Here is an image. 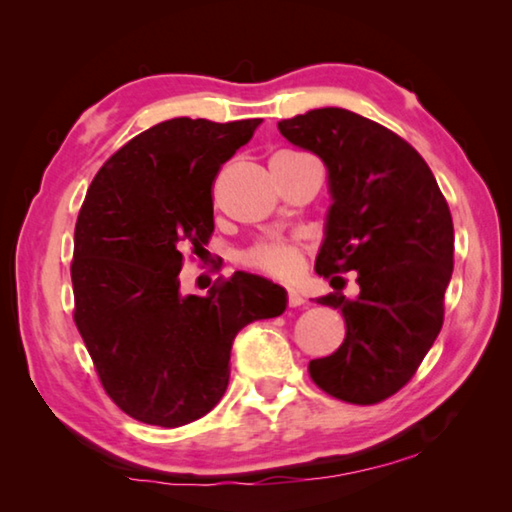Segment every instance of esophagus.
<instances>
[{"label":"esophagus","mask_w":512,"mask_h":512,"mask_svg":"<svg viewBox=\"0 0 512 512\" xmlns=\"http://www.w3.org/2000/svg\"><path fill=\"white\" fill-rule=\"evenodd\" d=\"M287 300H289V307H300V305H305V302H307V298L302 296L298 289H289L287 291Z\"/></svg>","instance_id":"1"}]
</instances>
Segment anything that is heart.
Masks as SVG:
<instances>
[{"mask_svg":"<svg viewBox=\"0 0 512 512\" xmlns=\"http://www.w3.org/2000/svg\"><path fill=\"white\" fill-rule=\"evenodd\" d=\"M239 262L250 271H259L264 275L277 277V280H289L298 273L302 262V248L293 241L268 239L250 246L239 257Z\"/></svg>","mask_w":512,"mask_h":512,"instance_id":"obj_1","label":"heart"}]
</instances>
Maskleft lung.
Segmentation results:
<instances>
[{"label": "left lung", "mask_w": 512, "mask_h": 512, "mask_svg": "<svg viewBox=\"0 0 512 512\" xmlns=\"http://www.w3.org/2000/svg\"><path fill=\"white\" fill-rule=\"evenodd\" d=\"M277 128L329 173L316 273L357 270L360 284L354 301L341 288L316 300L341 309L348 329L339 350L309 361V375L336 400L384 402L409 384L443 327L454 268L449 205L422 155L357 112L318 108Z\"/></svg>", "instance_id": "left-lung-1"}]
</instances>
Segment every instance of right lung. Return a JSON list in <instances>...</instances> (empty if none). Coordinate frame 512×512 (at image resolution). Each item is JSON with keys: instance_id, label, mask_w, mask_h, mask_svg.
<instances>
[{"instance_id": "add662e5", "label": "right lung", "mask_w": 512, "mask_h": 512, "mask_svg": "<svg viewBox=\"0 0 512 512\" xmlns=\"http://www.w3.org/2000/svg\"><path fill=\"white\" fill-rule=\"evenodd\" d=\"M262 119L176 117L135 135L103 164L74 230V323L110 400L155 427L210 413L228 388L232 341L287 309L259 275L180 293L185 253L214 232L212 187Z\"/></svg>"}]
</instances>
